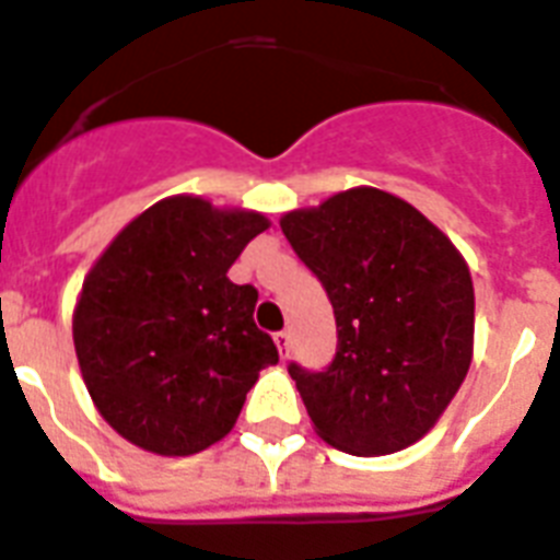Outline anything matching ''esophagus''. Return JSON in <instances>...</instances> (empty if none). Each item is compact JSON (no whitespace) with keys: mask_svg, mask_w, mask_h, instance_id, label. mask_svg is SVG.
<instances>
[{"mask_svg":"<svg viewBox=\"0 0 560 560\" xmlns=\"http://www.w3.org/2000/svg\"><path fill=\"white\" fill-rule=\"evenodd\" d=\"M272 339H276V345H279L281 357H288V351H290V330H279V334L272 336Z\"/></svg>","mask_w":560,"mask_h":560,"instance_id":"1","label":"esophagus"}]
</instances>
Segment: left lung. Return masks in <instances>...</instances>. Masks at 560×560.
<instances>
[{
	"instance_id": "obj_1",
	"label": "left lung",
	"mask_w": 560,
	"mask_h": 560,
	"mask_svg": "<svg viewBox=\"0 0 560 560\" xmlns=\"http://www.w3.org/2000/svg\"><path fill=\"white\" fill-rule=\"evenodd\" d=\"M281 233L336 316L330 365H288L316 431L351 454L417 443L471 365L475 288L460 253L411 203L371 186L288 212Z\"/></svg>"
}]
</instances>
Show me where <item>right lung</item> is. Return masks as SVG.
Returning <instances> with one entry per match:
<instances>
[{
  "mask_svg": "<svg viewBox=\"0 0 560 560\" xmlns=\"http://www.w3.org/2000/svg\"><path fill=\"white\" fill-rule=\"evenodd\" d=\"M265 230L258 212L177 195L135 218L91 267L77 359L94 406L129 443L203 452L233 429L258 371L279 362L253 319L258 290L226 279Z\"/></svg>",
  "mask_w": 560,
  "mask_h": 560,
  "instance_id": "add662e5",
  "label": "right lung"
}]
</instances>
